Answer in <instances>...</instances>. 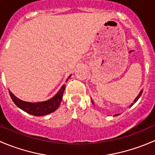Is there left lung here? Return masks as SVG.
Returning <instances> with one entry per match:
<instances>
[{
	"label": "left lung",
	"mask_w": 155,
	"mask_h": 155,
	"mask_svg": "<svg viewBox=\"0 0 155 155\" xmlns=\"http://www.w3.org/2000/svg\"><path fill=\"white\" fill-rule=\"evenodd\" d=\"M143 89H142V90L140 91V93H139V94L137 95V97L135 98V100H134V102H133V104H131V106H133V105H134V104H135V103L137 102V101H138V99H139V98L140 97V96H141V95H142V93H143ZM91 101H92V104H94V101H92V99H91ZM119 115V114H115V116H117V115Z\"/></svg>",
	"instance_id": "8db88e82"
}]
</instances>
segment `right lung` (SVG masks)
<instances>
[{
    "label": "right lung",
    "instance_id": "add662e5",
    "mask_svg": "<svg viewBox=\"0 0 155 155\" xmlns=\"http://www.w3.org/2000/svg\"><path fill=\"white\" fill-rule=\"evenodd\" d=\"M70 76H71V75L69 76L66 82H68V79H70ZM65 86H66L65 85H62L60 90L57 92V94L54 97L50 98L49 100L37 103H31L21 101L19 98L15 97L10 90H9V93H10L11 99L12 100L14 104L19 109H22L23 111L30 114V115H35V116H42V115H46L51 113L58 108L61 102L62 97H63Z\"/></svg>",
    "mask_w": 155,
    "mask_h": 155
}]
</instances>
